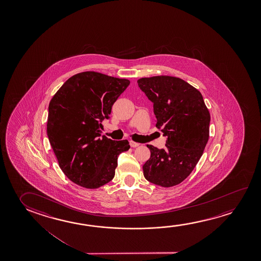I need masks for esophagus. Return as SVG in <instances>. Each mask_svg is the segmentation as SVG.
<instances>
[{
  "mask_svg": "<svg viewBox=\"0 0 261 261\" xmlns=\"http://www.w3.org/2000/svg\"><path fill=\"white\" fill-rule=\"evenodd\" d=\"M130 145H131V147H137V146H139V144L137 142L130 141Z\"/></svg>",
  "mask_w": 261,
  "mask_h": 261,
  "instance_id": "esophagus-1",
  "label": "esophagus"
}]
</instances>
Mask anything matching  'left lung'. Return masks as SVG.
<instances>
[{
	"mask_svg": "<svg viewBox=\"0 0 261 261\" xmlns=\"http://www.w3.org/2000/svg\"><path fill=\"white\" fill-rule=\"evenodd\" d=\"M138 86L154 103L156 127L167 137L166 147L147 145L145 179L163 188L180 184L199 161L210 137V114L198 90L168 75L144 77Z\"/></svg>",
	"mask_w": 261,
	"mask_h": 261,
	"instance_id": "obj_1",
	"label": "left lung"
}]
</instances>
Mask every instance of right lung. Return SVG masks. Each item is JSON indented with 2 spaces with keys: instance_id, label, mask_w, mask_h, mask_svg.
Masks as SVG:
<instances>
[{
  "instance_id": "right-lung-1",
  "label": "right lung",
  "mask_w": 261,
  "mask_h": 261,
  "mask_svg": "<svg viewBox=\"0 0 261 261\" xmlns=\"http://www.w3.org/2000/svg\"><path fill=\"white\" fill-rule=\"evenodd\" d=\"M130 81L87 71L70 77L49 103L47 136L62 171L74 184L94 189L110 182L127 140L101 137L103 119Z\"/></svg>"
}]
</instances>
